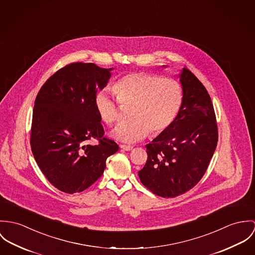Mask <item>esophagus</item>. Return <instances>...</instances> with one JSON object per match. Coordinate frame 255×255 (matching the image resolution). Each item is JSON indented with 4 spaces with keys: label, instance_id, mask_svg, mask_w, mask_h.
Here are the masks:
<instances>
[{
    "label": "esophagus",
    "instance_id": "34e87169",
    "mask_svg": "<svg viewBox=\"0 0 255 255\" xmlns=\"http://www.w3.org/2000/svg\"><path fill=\"white\" fill-rule=\"evenodd\" d=\"M120 148L123 149V150H126V151H130L133 149V146L131 145H125V144H120Z\"/></svg>",
    "mask_w": 255,
    "mask_h": 255
}]
</instances>
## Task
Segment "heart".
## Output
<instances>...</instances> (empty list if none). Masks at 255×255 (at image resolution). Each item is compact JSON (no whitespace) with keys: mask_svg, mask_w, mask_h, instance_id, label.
Returning <instances> with one entry per match:
<instances>
[{"mask_svg":"<svg viewBox=\"0 0 255 255\" xmlns=\"http://www.w3.org/2000/svg\"><path fill=\"white\" fill-rule=\"evenodd\" d=\"M113 92L119 104L132 108L128 124L118 126L112 137L133 143L144 139L148 133L155 137L164 133L175 121L183 103L181 85L169 78L155 74L134 72L118 79ZM95 109L101 121L114 125L119 119V105L106 91L95 97Z\"/></svg>","mask_w":255,"mask_h":255,"instance_id":"heart-1","label":"heart"}]
</instances>
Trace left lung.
Segmentation results:
<instances>
[{
  "label": "left lung",
  "mask_w": 255,
  "mask_h": 255,
  "mask_svg": "<svg viewBox=\"0 0 255 255\" xmlns=\"http://www.w3.org/2000/svg\"><path fill=\"white\" fill-rule=\"evenodd\" d=\"M178 77L183 90L181 110L169 128L145 145L147 160L138 173L142 185L162 198H175L198 184L218 141L206 89L187 68Z\"/></svg>",
  "instance_id": "1"
}]
</instances>
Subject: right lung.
I'll list each match as a JSON object with an SVG mask.
<instances>
[{
    "instance_id": "right-lung-1",
    "label": "right lung",
    "mask_w": 255,
    "mask_h": 255,
    "mask_svg": "<svg viewBox=\"0 0 255 255\" xmlns=\"http://www.w3.org/2000/svg\"><path fill=\"white\" fill-rule=\"evenodd\" d=\"M114 68L74 62L59 69L39 91L34 105L31 149L43 174L57 190L83 192L104 173L107 158L119 147L104 137L95 109L98 90L108 85ZM98 138V145H87Z\"/></svg>"
}]
</instances>
